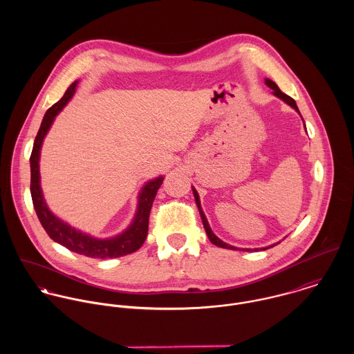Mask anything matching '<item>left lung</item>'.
Wrapping results in <instances>:
<instances>
[{
  "instance_id": "obj_1",
  "label": "left lung",
  "mask_w": 354,
  "mask_h": 354,
  "mask_svg": "<svg viewBox=\"0 0 354 354\" xmlns=\"http://www.w3.org/2000/svg\"><path fill=\"white\" fill-rule=\"evenodd\" d=\"M266 84L272 90V94L275 95V97H278V98H281L282 101L286 102L289 106H292L296 111H299V107H297V104H296V101L293 100V98H290L289 95H286V94H283L279 88H278V86L272 82V80H270V79H266ZM300 113V111H299ZM192 191H194V196H195V201H196V204H198V208H199V212H201V216H202L203 221V226H204V230H205V233H207V236H208V239H209V241L214 244V245H216V247H221V248H225V250H239V248H236V247H233V245H229V244H226V243H223L222 240H219L214 233H212V230H211V227H209V225H208V222H207V218H205V215H204V212H203L202 205H201V201H199V195H198V192H196V189L195 188H192ZM270 247H274V245H270ZM270 247H267V248H260V250H268ZM248 252L251 251V250H247ZM254 251H257V250H254Z\"/></svg>"
}]
</instances>
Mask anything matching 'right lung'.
I'll list each match as a JSON object with an SVG mask.
<instances>
[{"label":"right lung","instance_id":"1","mask_svg":"<svg viewBox=\"0 0 354 354\" xmlns=\"http://www.w3.org/2000/svg\"><path fill=\"white\" fill-rule=\"evenodd\" d=\"M77 82H73L68 90L65 91L64 97L54 103L50 109L46 111L41 128L38 131V135L34 142V147L31 152L30 163H31V198L34 203L35 212L39 218V222L42 223L44 229L49 234L53 241L61 244L62 247L68 248L72 252L84 254L87 257H98V259H111V257H120L129 253L136 252L143 243L146 241L147 233H149V216L151 211L152 203L155 199V195L162 185L163 177L153 178L149 181L142 192L139 194V205L136 215L133 218V222L131 226L121 234L100 240L94 239L88 234L82 233L80 230H76L75 227L69 226L68 223L62 222L59 218H57L48 207V204L44 199L42 189H41V180H39V156H41V147L44 143V139L50 129L51 124L55 118V115L64 109V106L73 97L76 91Z\"/></svg>","mask_w":354,"mask_h":354}]
</instances>
